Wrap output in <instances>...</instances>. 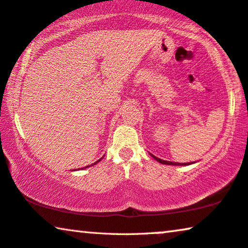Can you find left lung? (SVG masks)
I'll return each mask as SVG.
<instances>
[{"label": "left lung", "instance_id": "obj_1", "mask_svg": "<svg viewBox=\"0 0 248 248\" xmlns=\"http://www.w3.org/2000/svg\"><path fill=\"white\" fill-rule=\"evenodd\" d=\"M154 159H155L157 162H160V163H162V164H169V166H188V164H190V163H178V162H170V161H164V160H161V159H159V157H156V156H154V155H152Z\"/></svg>", "mask_w": 248, "mask_h": 248}]
</instances>
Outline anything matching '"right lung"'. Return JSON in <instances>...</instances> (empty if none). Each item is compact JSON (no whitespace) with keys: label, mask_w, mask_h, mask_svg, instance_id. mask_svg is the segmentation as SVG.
<instances>
[{"label":"right lung","mask_w":248,"mask_h":248,"mask_svg":"<svg viewBox=\"0 0 248 248\" xmlns=\"http://www.w3.org/2000/svg\"><path fill=\"white\" fill-rule=\"evenodd\" d=\"M99 161H100V159L97 161V162H99ZM97 162H95V163H93V164H91V166H94V164H96V163H97ZM91 166H87V167H91ZM87 167H86V168H87Z\"/></svg>","instance_id":"right-lung-1"}]
</instances>
